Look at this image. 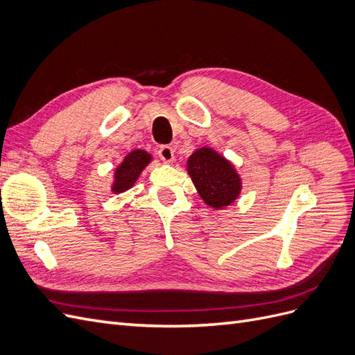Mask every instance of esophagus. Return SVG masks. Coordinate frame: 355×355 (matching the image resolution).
Returning a JSON list of instances; mask_svg holds the SVG:
<instances>
[{
    "instance_id": "obj_1",
    "label": "esophagus",
    "mask_w": 355,
    "mask_h": 355,
    "mask_svg": "<svg viewBox=\"0 0 355 355\" xmlns=\"http://www.w3.org/2000/svg\"><path fill=\"white\" fill-rule=\"evenodd\" d=\"M158 155H159L161 159L164 161V163H173V161H175V149L171 146L164 145V146H161L158 149Z\"/></svg>"
}]
</instances>
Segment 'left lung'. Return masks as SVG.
Segmentation results:
<instances>
[{
	"instance_id": "left-lung-1",
	"label": "left lung",
	"mask_w": 355,
	"mask_h": 355,
	"mask_svg": "<svg viewBox=\"0 0 355 355\" xmlns=\"http://www.w3.org/2000/svg\"><path fill=\"white\" fill-rule=\"evenodd\" d=\"M187 170L201 200L214 210L231 206L241 194L243 179L237 168L210 146L196 149L187 161Z\"/></svg>"
}]
</instances>
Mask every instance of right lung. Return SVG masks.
Returning a JSON list of instances; mask_svg holds the SVG:
<instances>
[{
    "mask_svg": "<svg viewBox=\"0 0 355 355\" xmlns=\"http://www.w3.org/2000/svg\"><path fill=\"white\" fill-rule=\"evenodd\" d=\"M151 161L153 155L145 149H133V151L128 153L121 163L114 168L111 184L112 194H121V192L133 188L136 180Z\"/></svg>",
    "mask_w": 355,
    "mask_h": 355,
    "instance_id": "right-lung-1",
    "label": "right lung"
}]
</instances>
